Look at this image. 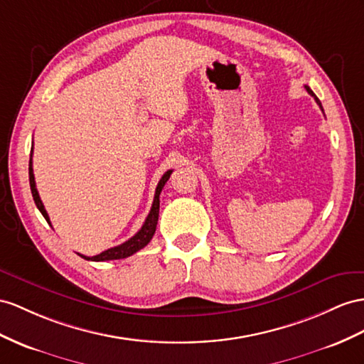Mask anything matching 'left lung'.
Returning <instances> with one entry per match:
<instances>
[{"instance_id": "8db88e82", "label": "left lung", "mask_w": 364, "mask_h": 364, "mask_svg": "<svg viewBox=\"0 0 364 364\" xmlns=\"http://www.w3.org/2000/svg\"><path fill=\"white\" fill-rule=\"evenodd\" d=\"M306 90H307V92H309V93H311V95H312V97H314V98H315V101H316V105H318V106H320V107H321V102H320V100H318V98H316V95H315V93H314V92H312V90H311V87H307V86H306ZM321 110H323V107H321Z\"/></svg>"}]
</instances>
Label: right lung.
<instances>
[{
	"instance_id": "1",
	"label": "right lung",
	"mask_w": 364,
	"mask_h": 364,
	"mask_svg": "<svg viewBox=\"0 0 364 364\" xmlns=\"http://www.w3.org/2000/svg\"><path fill=\"white\" fill-rule=\"evenodd\" d=\"M32 154H33V146L31 149V161H29V183H31L32 197H33V201L36 204V208L40 209V212L43 213V217L46 218V221H48L49 225H50V220H49L48 212H46L44 204H43L40 195H38V191H36L35 176H33V169H32ZM171 173H172V171H167L161 176V180H160V183H158L156 189H155V197H154L151 212H149V215H147V218L144 221V225L141 226V229H139L132 238H129L127 241H124L123 245L115 246V247H110V249L105 250V252H101V254H98L95 257H86V255H81V254H78V255L82 257L85 259H90V262H109V259H121V258H126V257L134 255L135 252H138L139 249H143L144 246H147L149 241L152 240V237L155 234V229H156L158 212H160V193H161V191L164 188V184L167 183V180H169Z\"/></svg>"
}]
</instances>
